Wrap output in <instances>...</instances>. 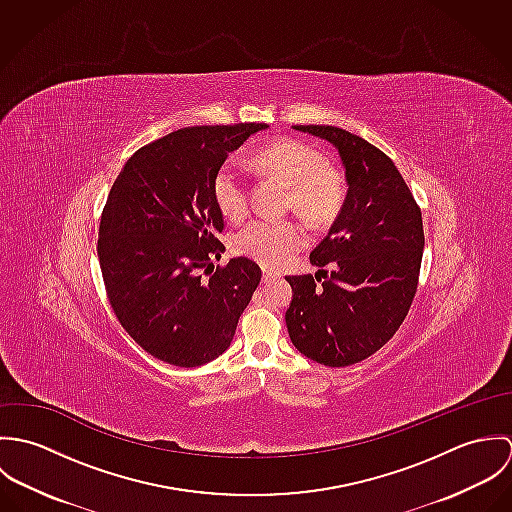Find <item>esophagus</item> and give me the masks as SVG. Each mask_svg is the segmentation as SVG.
Wrapping results in <instances>:
<instances>
[{"label": "esophagus", "instance_id": "1", "mask_svg": "<svg viewBox=\"0 0 512 512\" xmlns=\"http://www.w3.org/2000/svg\"><path fill=\"white\" fill-rule=\"evenodd\" d=\"M262 278H264V282H272V280L280 278V274H278V272H274V270H270V268H264V274H262Z\"/></svg>", "mask_w": 512, "mask_h": 512}]
</instances>
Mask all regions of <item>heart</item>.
I'll return each mask as SVG.
<instances>
[{
	"label": "heart",
	"instance_id": "b5f03b06",
	"mask_svg": "<svg viewBox=\"0 0 512 512\" xmlns=\"http://www.w3.org/2000/svg\"><path fill=\"white\" fill-rule=\"evenodd\" d=\"M256 165L290 185L288 203L311 222L323 224L343 203L341 175L325 165V157L295 138H280L256 153ZM213 197L228 220H242L250 209V189L242 167L228 159L213 177ZM307 242L299 220L254 219L232 238L234 250L266 266H280Z\"/></svg>",
	"mask_w": 512,
	"mask_h": 512
}]
</instances>
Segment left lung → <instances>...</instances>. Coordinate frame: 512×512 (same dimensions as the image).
I'll return each instance as SVG.
<instances>
[{"label": "left lung", "instance_id": "obj_1", "mask_svg": "<svg viewBox=\"0 0 512 512\" xmlns=\"http://www.w3.org/2000/svg\"><path fill=\"white\" fill-rule=\"evenodd\" d=\"M293 128L337 147L349 191L309 254L321 270L288 276L290 339L319 365H355L382 349L410 311L424 254L422 211L394 161L361 136L335 126Z\"/></svg>", "mask_w": 512, "mask_h": 512}]
</instances>
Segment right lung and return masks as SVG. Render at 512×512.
<instances>
[{
    "label": "right lung",
    "mask_w": 512,
    "mask_h": 512,
    "mask_svg": "<svg viewBox=\"0 0 512 512\" xmlns=\"http://www.w3.org/2000/svg\"><path fill=\"white\" fill-rule=\"evenodd\" d=\"M266 128H181L140 147L110 189L98 236L106 295L126 333L167 365L222 355L260 284L250 258L213 266L224 252L213 177L230 151Z\"/></svg>",
    "instance_id": "add662e5"
}]
</instances>
